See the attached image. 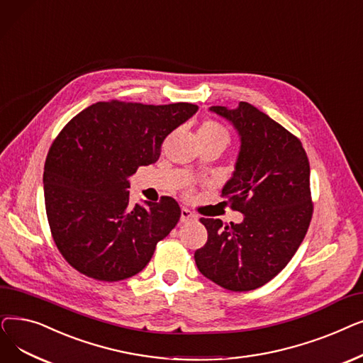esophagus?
I'll return each mask as SVG.
<instances>
[{
  "instance_id": "esophagus-1",
  "label": "esophagus",
  "mask_w": 363,
  "mask_h": 363,
  "mask_svg": "<svg viewBox=\"0 0 363 363\" xmlns=\"http://www.w3.org/2000/svg\"><path fill=\"white\" fill-rule=\"evenodd\" d=\"M180 220H182V223H186V221H192V220H196V216H195L192 211H189L187 208H182V216H180Z\"/></svg>"
}]
</instances>
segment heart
Masks as SVG:
<instances>
[{"label": "heart", "instance_id": "heart-1", "mask_svg": "<svg viewBox=\"0 0 363 363\" xmlns=\"http://www.w3.org/2000/svg\"><path fill=\"white\" fill-rule=\"evenodd\" d=\"M199 143H218L226 147L230 142V135L226 127H223L217 121H205L198 130Z\"/></svg>", "mask_w": 363, "mask_h": 363}]
</instances>
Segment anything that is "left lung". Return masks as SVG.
Wrapping results in <instances>:
<instances>
[{
	"instance_id": "left-lung-1",
	"label": "left lung",
	"mask_w": 363,
	"mask_h": 363,
	"mask_svg": "<svg viewBox=\"0 0 363 363\" xmlns=\"http://www.w3.org/2000/svg\"><path fill=\"white\" fill-rule=\"evenodd\" d=\"M210 111L239 135L233 176L221 196L244 220L223 226L218 218H201L208 239L195 251V262L214 284L251 291L273 279L303 242L313 213L310 165L297 137L250 103Z\"/></svg>"
}]
</instances>
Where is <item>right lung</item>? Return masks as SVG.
Segmentation results:
<instances>
[{
  "label": "right lung",
  "mask_w": 363,
  "mask_h": 363,
  "mask_svg": "<svg viewBox=\"0 0 363 363\" xmlns=\"http://www.w3.org/2000/svg\"><path fill=\"white\" fill-rule=\"evenodd\" d=\"M196 111L192 103L99 101L56 137L44 165L45 211L60 254L79 273L105 282L131 278L176 228V199L131 205L128 177L157 162L165 137Z\"/></svg>",
  "instance_id": "add662e5"
}]
</instances>
